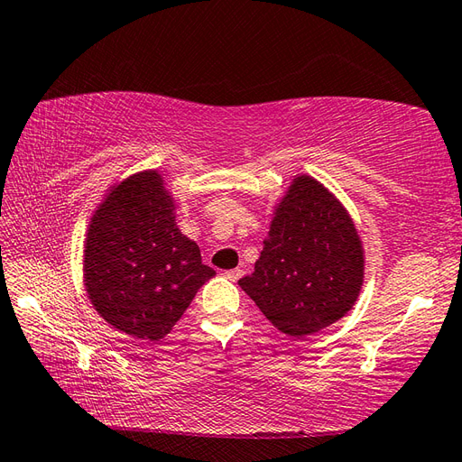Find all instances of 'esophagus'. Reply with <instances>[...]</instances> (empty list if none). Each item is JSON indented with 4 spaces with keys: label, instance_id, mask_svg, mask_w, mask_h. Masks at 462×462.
Listing matches in <instances>:
<instances>
[{
    "label": "esophagus",
    "instance_id": "obj_1",
    "mask_svg": "<svg viewBox=\"0 0 462 462\" xmlns=\"http://www.w3.org/2000/svg\"><path fill=\"white\" fill-rule=\"evenodd\" d=\"M242 273H244V272L236 268V270H226V272H224V276L228 278L230 282H236V280H240V278H242Z\"/></svg>",
    "mask_w": 462,
    "mask_h": 462
}]
</instances>
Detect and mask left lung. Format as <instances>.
Instances as JSON below:
<instances>
[{"instance_id": "1", "label": "left lung", "mask_w": 462, "mask_h": 462, "mask_svg": "<svg viewBox=\"0 0 462 462\" xmlns=\"http://www.w3.org/2000/svg\"><path fill=\"white\" fill-rule=\"evenodd\" d=\"M363 244L336 194L293 176L252 276L238 280L273 328L301 339L339 321L363 286Z\"/></svg>"}]
</instances>
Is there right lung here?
<instances>
[{
	"mask_svg": "<svg viewBox=\"0 0 462 462\" xmlns=\"http://www.w3.org/2000/svg\"><path fill=\"white\" fill-rule=\"evenodd\" d=\"M174 210L161 172L141 171L106 190L87 230V298L115 329L143 341L171 333L216 273L179 230Z\"/></svg>",
	"mask_w": 462,
	"mask_h": 462,
	"instance_id": "1",
	"label": "right lung"
}]
</instances>
